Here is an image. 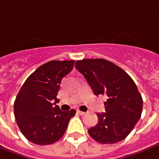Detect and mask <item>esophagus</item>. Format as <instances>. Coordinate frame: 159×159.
<instances>
[{
  "mask_svg": "<svg viewBox=\"0 0 159 159\" xmlns=\"http://www.w3.org/2000/svg\"><path fill=\"white\" fill-rule=\"evenodd\" d=\"M78 114H80V115H84L85 114V112H83V111H80V110H78Z\"/></svg>",
  "mask_w": 159,
  "mask_h": 159,
  "instance_id": "esophagus-1",
  "label": "esophagus"
}]
</instances>
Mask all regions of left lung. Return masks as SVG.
I'll list each match as a JSON object with an SVG mask.
<instances>
[{
	"mask_svg": "<svg viewBox=\"0 0 159 159\" xmlns=\"http://www.w3.org/2000/svg\"><path fill=\"white\" fill-rule=\"evenodd\" d=\"M75 68L96 96L108 97L106 113L97 114L98 123L88 129L89 136L103 144L124 139L142 114L143 99L134 81L123 69L104 59L77 60Z\"/></svg>",
	"mask_w": 159,
	"mask_h": 159,
	"instance_id": "1",
	"label": "left lung"
}]
</instances>
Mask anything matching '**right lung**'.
I'll return each instance as SVG.
<instances>
[{
  "label": "right lung",
  "mask_w": 159,
  "mask_h": 159,
  "mask_svg": "<svg viewBox=\"0 0 159 159\" xmlns=\"http://www.w3.org/2000/svg\"><path fill=\"white\" fill-rule=\"evenodd\" d=\"M75 60H51L36 69L25 81L14 103L17 125L25 137L38 145L60 139L75 110L61 111L56 98L62 79L74 68ZM55 103H54L53 102Z\"/></svg>",
  "instance_id": "add662e5"
}]
</instances>
